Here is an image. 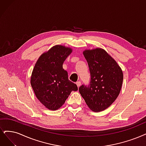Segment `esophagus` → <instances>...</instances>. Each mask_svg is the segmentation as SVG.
I'll return each mask as SVG.
<instances>
[{"instance_id":"esophagus-1","label":"esophagus","mask_w":146,"mask_h":146,"mask_svg":"<svg viewBox=\"0 0 146 146\" xmlns=\"http://www.w3.org/2000/svg\"><path fill=\"white\" fill-rule=\"evenodd\" d=\"M76 85H77V86H78V87L79 88L80 85H81V82H80V81H78V82H76Z\"/></svg>"}]
</instances>
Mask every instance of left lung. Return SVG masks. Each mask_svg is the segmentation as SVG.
<instances>
[{"instance_id":"1","label":"left lung","mask_w":146,"mask_h":146,"mask_svg":"<svg viewBox=\"0 0 146 146\" xmlns=\"http://www.w3.org/2000/svg\"><path fill=\"white\" fill-rule=\"evenodd\" d=\"M83 54L88 64L91 81L88 87L80 86L79 91L91 110L102 111L110 107L120 94L122 70L103 48L86 49Z\"/></svg>"}]
</instances>
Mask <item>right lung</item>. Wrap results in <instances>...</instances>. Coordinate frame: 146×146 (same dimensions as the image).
Listing matches in <instances>:
<instances>
[{
    "mask_svg": "<svg viewBox=\"0 0 146 146\" xmlns=\"http://www.w3.org/2000/svg\"><path fill=\"white\" fill-rule=\"evenodd\" d=\"M72 52L70 47L54 46L40 56L32 71L31 87L38 100L49 110L60 108L72 91L78 90L62 68Z\"/></svg>",
    "mask_w": 146,
    "mask_h": 146,
    "instance_id": "obj_1",
    "label": "right lung"
}]
</instances>
